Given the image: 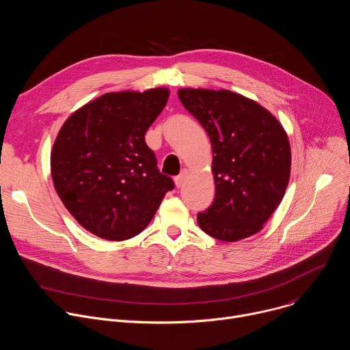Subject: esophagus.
Wrapping results in <instances>:
<instances>
[{"mask_svg": "<svg viewBox=\"0 0 350 350\" xmlns=\"http://www.w3.org/2000/svg\"><path fill=\"white\" fill-rule=\"evenodd\" d=\"M187 177H188V170L187 169H184L176 178H174V183H176V187L177 188H181L183 185H184V183H185V180H187Z\"/></svg>", "mask_w": 350, "mask_h": 350, "instance_id": "esophagus-1", "label": "esophagus"}]
</instances>
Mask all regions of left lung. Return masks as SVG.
<instances>
[{"instance_id":"left-lung-1","label":"left lung","mask_w":350,"mask_h":350,"mask_svg":"<svg viewBox=\"0 0 350 350\" xmlns=\"http://www.w3.org/2000/svg\"><path fill=\"white\" fill-rule=\"evenodd\" d=\"M184 108L206 130L213 152L215 201L198 213L208 235L235 242L263 228L291 176V145L281 123L254 99L228 90L181 88Z\"/></svg>"}]
</instances>
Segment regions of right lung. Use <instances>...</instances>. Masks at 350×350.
<instances>
[{"label": "right lung", "instance_id": "obj_1", "mask_svg": "<svg viewBox=\"0 0 350 350\" xmlns=\"http://www.w3.org/2000/svg\"><path fill=\"white\" fill-rule=\"evenodd\" d=\"M167 88L98 96L72 113L51 151V176L69 213L94 235H138L174 188L158 169L145 133L163 111Z\"/></svg>", "mask_w": 350, "mask_h": 350}]
</instances>
